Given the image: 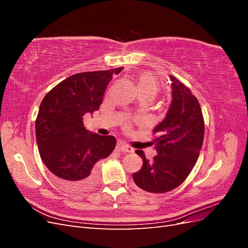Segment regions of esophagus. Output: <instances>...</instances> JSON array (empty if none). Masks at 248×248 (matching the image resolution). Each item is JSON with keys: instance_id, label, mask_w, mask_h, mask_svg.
<instances>
[{"instance_id": "1", "label": "esophagus", "mask_w": 248, "mask_h": 248, "mask_svg": "<svg viewBox=\"0 0 248 248\" xmlns=\"http://www.w3.org/2000/svg\"><path fill=\"white\" fill-rule=\"evenodd\" d=\"M118 148H119V150H121V151L124 153H132L134 151V149L132 147L127 145L124 141H119Z\"/></svg>"}]
</instances>
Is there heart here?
<instances>
[{"label": "heart", "instance_id": "obj_1", "mask_svg": "<svg viewBox=\"0 0 248 248\" xmlns=\"http://www.w3.org/2000/svg\"><path fill=\"white\" fill-rule=\"evenodd\" d=\"M137 86L140 94L149 95L152 98H154L160 89L158 80H157L152 73L149 72L140 74L137 79Z\"/></svg>", "mask_w": 248, "mask_h": 248}]
</instances>
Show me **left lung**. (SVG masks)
Segmentation results:
<instances>
[{
    "instance_id": "obj_1",
    "label": "left lung",
    "mask_w": 248,
    "mask_h": 248,
    "mask_svg": "<svg viewBox=\"0 0 248 248\" xmlns=\"http://www.w3.org/2000/svg\"><path fill=\"white\" fill-rule=\"evenodd\" d=\"M170 78V107L153 130L157 136L153 139L157 155L149 161L144 151H136L142 158V168L134 172L133 181L152 193L170 191L185 181L197 163L204 140L205 123L197 97L178 78Z\"/></svg>"
}]
</instances>
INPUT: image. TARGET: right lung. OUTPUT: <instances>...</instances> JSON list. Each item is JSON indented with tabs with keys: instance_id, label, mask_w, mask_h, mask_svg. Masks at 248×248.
Masks as SVG:
<instances>
[{
	"instance_id": "add662e5",
	"label": "right lung",
	"mask_w": 248,
	"mask_h": 248,
	"mask_svg": "<svg viewBox=\"0 0 248 248\" xmlns=\"http://www.w3.org/2000/svg\"><path fill=\"white\" fill-rule=\"evenodd\" d=\"M123 67L73 74L44 97L36 119V140L54 181L66 190H90L98 182V161L114 151L112 136L89 133L82 122L99 108L114 74Z\"/></svg>"
}]
</instances>
